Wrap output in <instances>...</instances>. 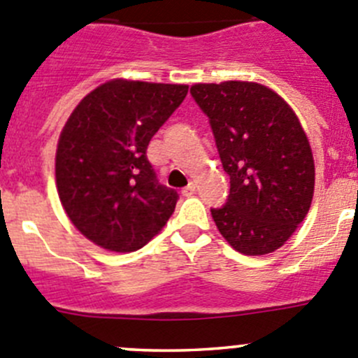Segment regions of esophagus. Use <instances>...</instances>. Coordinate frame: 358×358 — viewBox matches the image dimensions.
I'll return each instance as SVG.
<instances>
[{"label":"esophagus","instance_id":"esophagus-1","mask_svg":"<svg viewBox=\"0 0 358 358\" xmlns=\"http://www.w3.org/2000/svg\"><path fill=\"white\" fill-rule=\"evenodd\" d=\"M195 192H196V185H195V182H189V185L186 186L185 189H182V195L192 196V195H195Z\"/></svg>","mask_w":358,"mask_h":358}]
</instances>
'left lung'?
<instances>
[{"instance_id":"8db88e82","label":"left lung","mask_w":358,"mask_h":358,"mask_svg":"<svg viewBox=\"0 0 358 358\" xmlns=\"http://www.w3.org/2000/svg\"><path fill=\"white\" fill-rule=\"evenodd\" d=\"M192 96L209 117L227 203L210 209L227 243L243 255L283 246L304 221L315 192L311 145L283 98L257 83L195 84Z\"/></svg>"}]
</instances>
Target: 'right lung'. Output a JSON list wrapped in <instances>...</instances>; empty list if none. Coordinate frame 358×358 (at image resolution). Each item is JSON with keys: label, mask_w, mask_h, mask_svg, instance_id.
<instances>
[{"label": "right lung", "mask_w": 358, "mask_h": 358, "mask_svg": "<svg viewBox=\"0 0 358 358\" xmlns=\"http://www.w3.org/2000/svg\"><path fill=\"white\" fill-rule=\"evenodd\" d=\"M188 94L182 84L110 80L68 117L56 151V182L83 236L117 253L141 250L166 224L179 200L159 185L148 145Z\"/></svg>", "instance_id": "right-lung-1"}]
</instances>
